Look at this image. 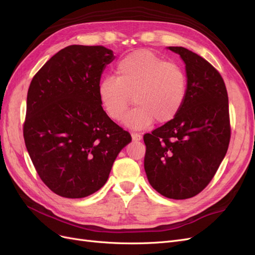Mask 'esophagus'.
<instances>
[{"instance_id": "esophagus-1", "label": "esophagus", "mask_w": 255, "mask_h": 255, "mask_svg": "<svg viewBox=\"0 0 255 255\" xmlns=\"http://www.w3.org/2000/svg\"><path fill=\"white\" fill-rule=\"evenodd\" d=\"M131 137H132V141H141L142 140V134L141 133H131Z\"/></svg>"}]
</instances>
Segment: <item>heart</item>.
<instances>
[{
  "label": "heart",
  "instance_id": "b5f03b06",
  "mask_svg": "<svg viewBox=\"0 0 255 255\" xmlns=\"http://www.w3.org/2000/svg\"><path fill=\"white\" fill-rule=\"evenodd\" d=\"M116 76L100 80L98 97L114 121L123 119L133 98L136 106L124 119L129 128H147L154 121L169 123L184 106L187 96L184 70L148 50H137L123 57L116 66Z\"/></svg>",
  "mask_w": 255,
  "mask_h": 255
}]
</instances>
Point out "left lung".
<instances>
[{
  "mask_svg": "<svg viewBox=\"0 0 255 255\" xmlns=\"http://www.w3.org/2000/svg\"><path fill=\"white\" fill-rule=\"evenodd\" d=\"M168 49L186 65L187 96L175 119L144 134V169L157 192L185 200L209 184L227 154L229 97L222 77L206 60L183 47Z\"/></svg>",
  "mask_w": 255,
  "mask_h": 255,
  "instance_id": "obj_1",
  "label": "left lung"
}]
</instances>
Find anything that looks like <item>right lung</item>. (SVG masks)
Instances as JSON below:
<instances>
[{
    "mask_svg": "<svg viewBox=\"0 0 255 255\" xmlns=\"http://www.w3.org/2000/svg\"><path fill=\"white\" fill-rule=\"evenodd\" d=\"M114 59L103 46H68L43 65L28 87L25 146L41 180L63 198L98 191L131 142L98 97L101 75Z\"/></svg>",
    "mask_w": 255,
    "mask_h": 255,
    "instance_id": "1",
    "label": "right lung"
}]
</instances>
